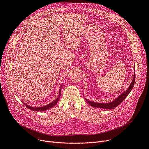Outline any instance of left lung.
Segmentation results:
<instances>
[{
    "label": "left lung",
    "mask_w": 149,
    "mask_h": 149,
    "mask_svg": "<svg viewBox=\"0 0 149 149\" xmlns=\"http://www.w3.org/2000/svg\"><path fill=\"white\" fill-rule=\"evenodd\" d=\"M135 73V72H134ZM135 77L136 75L134 74V78L133 79L130 84L129 88L127 89L124 93H123L122 94H121L120 96H118L114 101H113L111 102L110 103H98V102H94L90 101L87 100V99H85L86 100L88 103H89L90 105H91L93 107H96V108H100V109H113L116 107H117L118 105H120L123 101L127 97V96L129 94L130 91L132 90L133 86L135 82Z\"/></svg>",
    "instance_id": "left-lung-1"
}]
</instances>
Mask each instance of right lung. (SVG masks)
Masks as SVG:
<instances>
[{
  "mask_svg": "<svg viewBox=\"0 0 149 149\" xmlns=\"http://www.w3.org/2000/svg\"><path fill=\"white\" fill-rule=\"evenodd\" d=\"M61 87H62V86H61L60 87V89H59V96L54 101H53L52 102L45 105V106H43V107H31V106H29L28 105H26V104H25V105H26V107L29 109V110H32V111H45V110H47L51 108H52V107H54V106L55 105V104L57 103V102L58 101L60 97H61Z\"/></svg>",
  "mask_w": 149,
  "mask_h": 149,
  "instance_id": "1",
  "label": "right lung"
}]
</instances>
